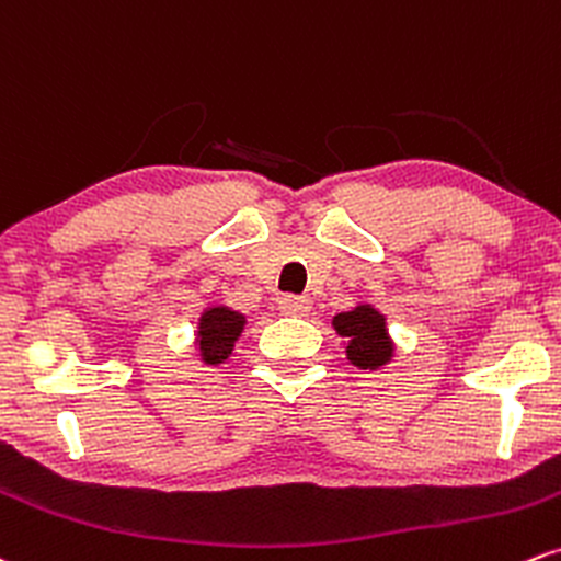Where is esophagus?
I'll return each mask as SVG.
<instances>
[{
    "label": "esophagus",
    "instance_id": "34e87169",
    "mask_svg": "<svg viewBox=\"0 0 561 561\" xmlns=\"http://www.w3.org/2000/svg\"><path fill=\"white\" fill-rule=\"evenodd\" d=\"M278 309L283 314H291V318H305L309 312V299L307 296H280Z\"/></svg>",
    "mask_w": 561,
    "mask_h": 561
}]
</instances>
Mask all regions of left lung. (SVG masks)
<instances>
[{
	"mask_svg": "<svg viewBox=\"0 0 561 561\" xmlns=\"http://www.w3.org/2000/svg\"><path fill=\"white\" fill-rule=\"evenodd\" d=\"M333 325L346 339V357L362 370H375L391 359L386 320L373 307H357L352 312L335 314Z\"/></svg>",
	"mask_w": 561,
	"mask_h": 561,
	"instance_id": "left-lung-1",
	"label": "left lung"
}]
</instances>
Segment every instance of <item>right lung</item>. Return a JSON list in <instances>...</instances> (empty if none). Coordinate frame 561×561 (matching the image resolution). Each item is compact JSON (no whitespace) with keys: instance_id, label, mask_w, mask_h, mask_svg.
I'll return each instance as SVG.
<instances>
[{"instance_id":"add662e5","label":"right lung","mask_w":561,"mask_h":561,"mask_svg":"<svg viewBox=\"0 0 561 561\" xmlns=\"http://www.w3.org/2000/svg\"><path fill=\"white\" fill-rule=\"evenodd\" d=\"M243 331V318L226 307H213L202 314L199 352L207 365H220L233 352V341Z\"/></svg>"}]
</instances>
